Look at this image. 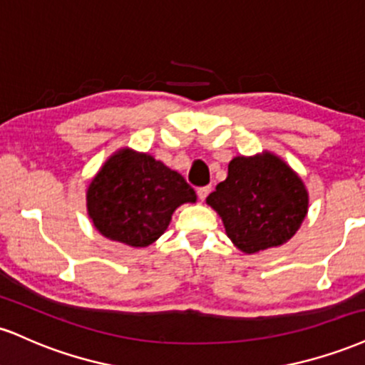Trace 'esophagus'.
<instances>
[{
  "label": "esophagus",
  "instance_id": "1",
  "mask_svg": "<svg viewBox=\"0 0 365 365\" xmlns=\"http://www.w3.org/2000/svg\"><path fill=\"white\" fill-rule=\"evenodd\" d=\"M210 191H212V187H210V186H203V187H198V191H196V192H198V198H200L201 201H205V198H207Z\"/></svg>",
  "mask_w": 365,
  "mask_h": 365
}]
</instances>
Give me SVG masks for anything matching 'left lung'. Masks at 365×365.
<instances>
[{
	"mask_svg": "<svg viewBox=\"0 0 365 365\" xmlns=\"http://www.w3.org/2000/svg\"><path fill=\"white\" fill-rule=\"evenodd\" d=\"M227 237L246 255L289 242L301 229L309 192L295 170L277 153L263 150L234 157L225 181L207 198Z\"/></svg>",
	"mask_w": 365,
	"mask_h": 365,
	"instance_id": "1",
	"label": "left lung"
}]
</instances>
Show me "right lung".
I'll list each match as a JSON object with an SVG mask.
<instances>
[{
	"mask_svg": "<svg viewBox=\"0 0 365 365\" xmlns=\"http://www.w3.org/2000/svg\"><path fill=\"white\" fill-rule=\"evenodd\" d=\"M85 200L88 218L104 237L147 247L165 232L175 210L196 203V192L164 162L124 147L90 179Z\"/></svg>",
	"mask_w": 365,
	"mask_h": 365,
	"instance_id": "add662e5",
	"label": "right lung"
}]
</instances>
